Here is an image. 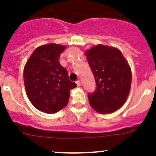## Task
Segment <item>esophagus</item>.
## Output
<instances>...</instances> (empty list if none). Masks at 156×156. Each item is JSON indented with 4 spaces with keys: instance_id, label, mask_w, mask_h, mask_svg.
<instances>
[{
    "instance_id": "34e87169",
    "label": "esophagus",
    "mask_w": 156,
    "mask_h": 156,
    "mask_svg": "<svg viewBox=\"0 0 156 156\" xmlns=\"http://www.w3.org/2000/svg\"><path fill=\"white\" fill-rule=\"evenodd\" d=\"M76 83L77 87H80L81 86V83H80V80H77Z\"/></svg>"
}]
</instances>
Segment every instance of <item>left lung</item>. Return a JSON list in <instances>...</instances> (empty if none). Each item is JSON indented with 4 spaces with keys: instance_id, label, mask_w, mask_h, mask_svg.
<instances>
[{
    "instance_id": "left-lung-1",
    "label": "left lung",
    "mask_w": 156,
    "mask_h": 156,
    "mask_svg": "<svg viewBox=\"0 0 156 156\" xmlns=\"http://www.w3.org/2000/svg\"><path fill=\"white\" fill-rule=\"evenodd\" d=\"M94 76L96 90L88 95L93 109L109 114L126 102L130 90L131 69L122 52L116 48L97 44L85 51Z\"/></svg>"
}]
</instances>
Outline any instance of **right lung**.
<instances>
[{
    "mask_svg": "<svg viewBox=\"0 0 156 156\" xmlns=\"http://www.w3.org/2000/svg\"><path fill=\"white\" fill-rule=\"evenodd\" d=\"M65 45L48 44L38 47L27 60L23 79L27 97L33 105L45 113H55L66 107L70 90L76 87L59 63Z\"/></svg>",
    "mask_w": 156,
    "mask_h": 156,
    "instance_id": "obj_1",
    "label": "right lung"
}]
</instances>
